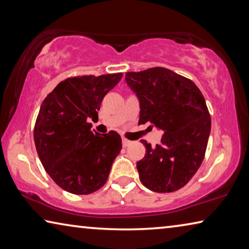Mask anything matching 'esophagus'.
I'll return each mask as SVG.
<instances>
[{"label": "esophagus", "mask_w": 249, "mask_h": 249, "mask_svg": "<svg viewBox=\"0 0 249 249\" xmlns=\"http://www.w3.org/2000/svg\"><path fill=\"white\" fill-rule=\"evenodd\" d=\"M122 144H123V147H127V146H129L130 144H132V142L128 141V140H126V138H123V140H122Z\"/></svg>", "instance_id": "esophagus-1"}]
</instances>
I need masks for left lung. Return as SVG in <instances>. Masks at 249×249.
Instances as JSON below:
<instances>
[{
    "instance_id": "left-lung-1",
    "label": "left lung",
    "mask_w": 249,
    "mask_h": 249,
    "mask_svg": "<svg viewBox=\"0 0 249 249\" xmlns=\"http://www.w3.org/2000/svg\"><path fill=\"white\" fill-rule=\"evenodd\" d=\"M125 81L140 101L138 124L163 130L156 147L142 141L146 154L136 165L142 183L159 193L179 190L196 175L208 146L211 116L204 96L191 80L161 67L127 72Z\"/></svg>"
}]
</instances>
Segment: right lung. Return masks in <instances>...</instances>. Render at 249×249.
<instances>
[{
	"label": "right lung",
	"mask_w": 249,
	"mask_h": 249,
	"mask_svg": "<svg viewBox=\"0 0 249 249\" xmlns=\"http://www.w3.org/2000/svg\"><path fill=\"white\" fill-rule=\"evenodd\" d=\"M123 73L82 75L61 81L40 105L34 141L45 170L56 184L72 195H90L102 188L122 149L115 130L99 134L89 119L98 117L101 102Z\"/></svg>",
	"instance_id": "add662e5"
}]
</instances>
